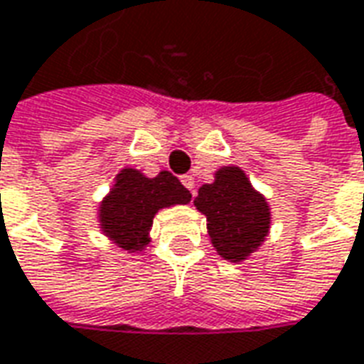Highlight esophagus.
I'll use <instances>...</instances> for the list:
<instances>
[{
	"label": "esophagus",
	"instance_id": "34e87169",
	"mask_svg": "<svg viewBox=\"0 0 364 364\" xmlns=\"http://www.w3.org/2000/svg\"><path fill=\"white\" fill-rule=\"evenodd\" d=\"M181 183L191 191V193H193V189H195V179H193V175H183Z\"/></svg>",
	"mask_w": 364,
	"mask_h": 364
}]
</instances>
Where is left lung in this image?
I'll list each match as a JSON object with an SVG mask.
<instances>
[{
    "label": "left lung",
    "instance_id": "obj_1",
    "mask_svg": "<svg viewBox=\"0 0 364 364\" xmlns=\"http://www.w3.org/2000/svg\"><path fill=\"white\" fill-rule=\"evenodd\" d=\"M193 203L207 217L210 242L225 260H246L268 236V200L240 167H220L215 181L203 185Z\"/></svg>",
    "mask_w": 364,
    "mask_h": 364
}]
</instances>
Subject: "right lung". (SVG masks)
I'll return each mask as SVG.
<instances>
[{
	"instance_id": "right-lung-1",
	"label": "right lung",
	"mask_w": 364,
	"mask_h": 364,
	"mask_svg": "<svg viewBox=\"0 0 364 364\" xmlns=\"http://www.w3.org/2000/svg\"><path fill=\"white\" fill-rule=\"evenodd\" d=\"M191 193L169 171L157 177L126 167L116 175L110 193L98 207L102 232L128 252H141L149 242V230L157 210L187 205Z\"/></svg>"
}]
</instances>
